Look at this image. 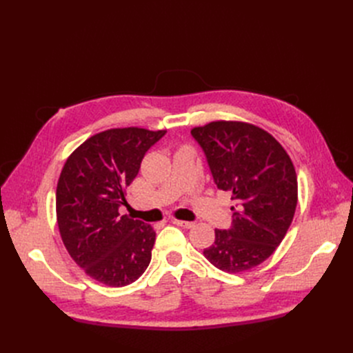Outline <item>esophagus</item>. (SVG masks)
Masks as SVG:
<instances>
[{"label":"esophagus","instance_id":"1","mask_svg":"<svg viewBox=\"0 0 353 353\" xmlns=\"http://www.w3.org/2000/svg\"><path fill=\"white\" fill-rule=\"evenodd\" d=\"M174 225H177V226H181V228H186V229H190V228H193L194 226V223L193 221H186V220H179V219H173L172 220Z\"/></svg>","mask_w":353,"mask_h":353}]
</instances>
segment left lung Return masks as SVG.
Segmentation results:
<instances>
[{
  "instance_id": "obj_1",
  "label": "left lung",
  "mask_w": 353,
  "mask_h": 353,
  "mask_svg": "<svg viewBox=\"0 0 353 353\" xmlns=\"http://www.w3.org/2000/svg\"><path fill=\"white\" fill-rule=\"evenodd\" d=\"M217 189L234 201L232 226L216 229L203 254L229 273L265 262L283 240L298 205L293 163L272 134L242 121H212L192 130Z\"/></svg>"
}]
</instances>
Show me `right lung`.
<instances>
[{"mask_svg":"<svg viewBox=\"0 0 353 353\" xmlns=\"http://www.w3.org/2000/svg\"><path fill=\"white\" fill-rule=\"evenodd\" d=\"M164 130L110 128L87 139L67 159L55 193L63 243L83 270L107 286L136 282L152 261L156 232L120 216L125 189Z\"/></svg>","mask_w":353,"mask_h":353,"instance_id":"right-lung-1","label":"right lung"}]
</instances>
